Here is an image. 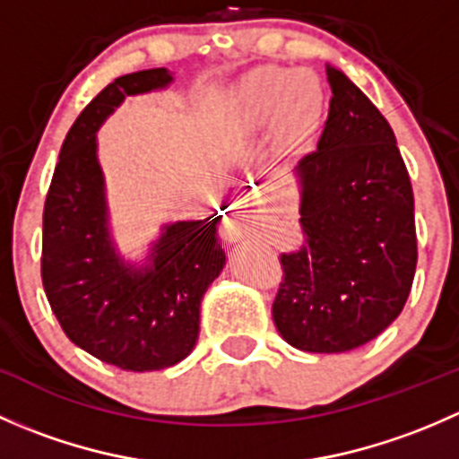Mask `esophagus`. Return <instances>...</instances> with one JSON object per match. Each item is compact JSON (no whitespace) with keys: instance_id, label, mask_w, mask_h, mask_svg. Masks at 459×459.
<instances>
[{"instance_id":"esophagus-1","label":"esophagus","mask_w":459,"mask_h":459,"mask_svg":"<svg viewBox=\"0 0 459 459\" xmlns=\"http://www.w3.org/2000/svg\"><path fill=\"white\" fill-rule=\"evenodd\" d=\"M257 221H259V211H253L251 204L244 202L242 206H239L238 211L226 220V226H224L226 239H229V242H242V239H247L248 235L253 233Z\"/></svg>"}]
</instances>
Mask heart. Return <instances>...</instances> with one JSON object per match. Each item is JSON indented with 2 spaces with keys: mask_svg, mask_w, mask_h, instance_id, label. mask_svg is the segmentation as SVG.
Masks as SVG:
<instances>
[{
  "mask_svg": "<svg viewBox=\"0 0 459 459\" xmlns=\"http://www.w3.org/2000/svg\"><path fill=\"white\" fill-rule=\"evenodd\" d=\"M326 91L311 71L268 66L247 77L239 88L235 115L247 128L266 126L275 119L284 146H298L322 119Z\"/></svg>",
  "mask_w": 459,
  "mask_h": 459,
  "instance_id": "obj_1",
  "label": "heart"
}]
</instances>
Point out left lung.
<instances>
[{
  "label": "left lung",
  "instance_id": "1",
  "mask_svg": "<svg viewBox=\"0 0 459 459\" xmlns=\"http://www.w3.org/2000/svg\"><path fill=\"white\" fill-rule=\"evenodd\" d=\"M333 97L317 148L299 160L304 244L281 253L273 322L290 346L346 353L404 308L418 266L413 188L373 101L326 64Z\"/></svg>",
  "mask_w": 459,
  "mask_h": 459
}]
</instances>
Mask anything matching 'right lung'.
Wrapping results in <instances>:
<instances>
[{
	"label": "right lung",
	"instance_id": "right-lung-1",
	"mask_svg": "<svg viewBox=\"0 0 459 459\" xmlns=\"http://www.w3.org/2000/svg\"><path fill=\"white\" fill-rule=\"evenodd\" d=\"M173 82L166 68L122 75L86 106L59 151L44 204L41 281L68 340L122 371L182 362L200 335V304L226 264L211 215L173 221L146 264L122 259L108 229L97 131L128 95Z\"/></svg>",
	"mask_w": 459,
	"mask_h": 459
}]
</instances>
